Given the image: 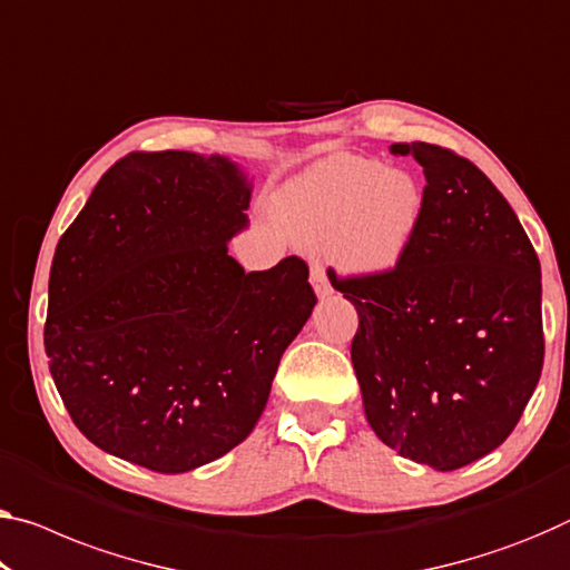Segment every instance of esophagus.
I'll use <instances>...</instances> for the list:
<instances>
[{"instance_id": "1", "label": "esophagus", "mask_w": 570, "mask_h": 570, "mask_svg": "<svg viewBox=\"0 0 570 570\" xmlns=\"http://www.w3.org/2000/svg\"><path fill=\"white\" fill-rule=\"evenodd\" d=\"M311 283H313L315 295H318V297L331 295V283H328L326 267H323L318 259H313V265H311Z\"/></svg>"}]
</instances>
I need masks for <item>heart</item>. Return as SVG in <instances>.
Segmentation results:
<instances>
[{
	"mask_svg": "<svg viewBox=\"0 0 570 570\" xmlns=\"http://www.w3.org/2000/svg\"><path fill=\"white\" fill-rule=\"evenodd\" d=\"M420 190L410 175L364 157H331L291 183L277 214L305 244L334 242V257L358 275H384L417 229Z\"/></svg>",
	"mask_w": 570,
	"mask_h": 570,
	"instance_id": "heart-1",
	"label": "heart"
}]
</instances>
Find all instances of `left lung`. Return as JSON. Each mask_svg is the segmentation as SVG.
<instances>
[{"instance_id": "left-lung-1", "label": "left lung", "mask_w": 570, "mask_h": 570, "mask_svg": "<svg viewBox=\"0 0 570 570\" xmlns=\"http://www.w3.org/2000/svg\"><path fill=\"white\" fill-rule=\"evenodd\" d=\"M423 165L417 229L384 275L331 285L354 303L364 413L402 459L453 471L514 431L546 356L540 262L512 206L474 163L395 142Z\"/></svg>"}]
</instances>
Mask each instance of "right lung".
<instances>
[{
  "label": "right lung",
  "instance_id": "add662e5",
  "mask_svg": "<svg viewBox=\"0 0 570 570\" xmlns=\"http://www.w3.org/2000/svg\"><path fill=\"white\" fill-rule=\"evenodd\" d=\"M249 186L229 157L129 153L96 183L50 267L46 354L101 451L183 474L239 445L308 321V265L244 273Z\"/></svg>",
  "mask_w": 570,
  "mask_h": 570
}]
</instances>
